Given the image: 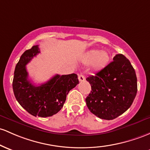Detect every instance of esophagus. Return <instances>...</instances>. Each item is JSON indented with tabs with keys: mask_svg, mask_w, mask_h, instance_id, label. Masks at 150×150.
Here are the masks:
<instances>
[{
	"mask_svg": "<svg viewBox=\"0 0 150 150\" xmlns=\"http://www.w3.org/2000/svg\"><path fill=\"white\" fill-rule=\"evenodd\" d=\"M78 80H79V81H80V82L84 81V80H85V76H84L83 74H80V75H78Z\"/></svg>",
	"mask_w": 150,
	"mask_h": 150,
	"instance_id": "obj_1",
	"label": "esophagus"
}]
</instances>
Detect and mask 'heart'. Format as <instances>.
I'll return each instance as SVG.
<instances>
[{
    "label": "heart",
    "mask_w": 150,
    "mask_h": 150,
    "mask_svg": "<svg viewBox=\"0 0 150 150\" xmlns=\"http://www.w3.org/2000/svg\"><path fill=\"white\" fill-rule=\"evenodd\" d=\"M110 61V55L107 51L91 50L88 51L84 57L83 62L85 65H91L94 69L101 70L104 68Z\"/></svg>",
    "instance_id": "1"
}]
</instances>
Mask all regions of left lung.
Listing matches in <instances>:
<instances>
[{
	"mask_svg": "<svg viewBox=\"0 0 150 150\" xmlns=\"http://www.w3.org/2000/svg\"><path fill=\"white\" fill-rule=\"evenodd\" d=\"M92 90L87 97V106L93 114L103 120L115 119L132 104L137 92L134 69L122 54L96 75L86 78Z\"/></svg>",
	"mask_w": 150,
	"mask_h": 150,
	"instance_id": "obj_1",
	"label": "left lung"
}]
</instances>
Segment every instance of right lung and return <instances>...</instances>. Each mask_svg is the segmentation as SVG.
I'll list each match as a JSON object with an SVG mask.
<instances>
[{"label": "right lung", "mask_w": 150, "mask_h": 150, "mask_svg": "<svg viewBox=\"0 0 150 150\" xmlns=\"http://www.w3.org/2000/svg\"><path fill=\"white\" fill-rule=\"evenodd\" d=\"M38 53V45H34L21 55L15 68L13 89L17 101L28 112L35 117H47L61 110L69 91L79 80L75 73L55 75L42 85H34L28 80L25 65Z\"/></svg>", "instance_id": "1"}]
</instances>
